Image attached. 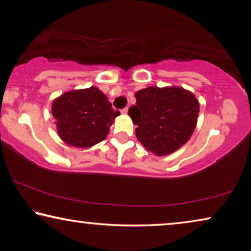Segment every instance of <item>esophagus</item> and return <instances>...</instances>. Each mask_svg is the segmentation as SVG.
I'll return each instance as SVG.
<instances>
[{"mask_svg":"<svg viewBox=\"0 0 251 251\" xmlns=\"http://www.w3.org/2000/svg\"><path fill=\"white\" fill-rule=\"evenodd\" d=\"M127 112H128V108H127V107H125V108H123V110L121 111V113L123 114V115H126V114H127Z\"/></svg>","mask_w":251,"mask_h":251,"instance_id":"obj_1","label":"esophagus"}]
</instances>
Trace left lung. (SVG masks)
Instances as JSON below:
<instances>
[{"label":"left lung","instance_id":"obj_1","mask_svg":"<svg viewBox=\"0 0 251 251\" xmlns=\"http://www.w3.org/2000/svg\"><path fill=\"white\" fill-rule=\"evenodd\" d=\"M128 115L137 126L136 137L156 156H167L186 144L197 127L200 103L180 86H148L135 93Z\"/></svg>","mask_w":251,"mask_h":251}]
</instances>
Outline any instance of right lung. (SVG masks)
I'll return each mask as SVG.
<instances>
[{
    "mask_svg": "<svg viewBox=\"0 0 251 251\" xmlns=\"http://www.w3.org/2000/svg\"><path fill=\"white\" fill-rule=\"evenodd\" d=\"M51 114L63 143L89 148L106 138L120 112L114 111L106 95L97 86L72 90L52 101Z\"/></svg>",
    "mask_w": 251,
    "mask_h": 251,
    "instance_id": "obj_1",
    "label": "right lung"
}]
</instances>
